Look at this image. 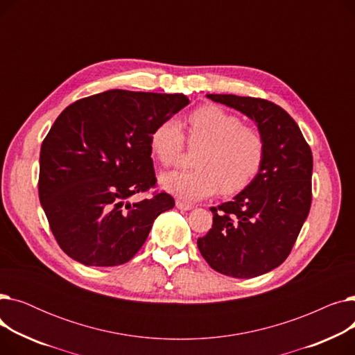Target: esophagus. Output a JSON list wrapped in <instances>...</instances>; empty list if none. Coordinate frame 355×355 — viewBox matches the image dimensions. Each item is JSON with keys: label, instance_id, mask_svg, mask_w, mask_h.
<instances>
[{"label": "esophagus", "instance_id": "obj_1", "mask_svg": "<svg viewBox=\"0 0 355 355\" xmlns=\"http://www.w3.org/2000/svg\"><path fill=\"white\" fill-rule=\"evenodd\" d=\"M175 206H177V209H180V210H185V211H189V210H191V209L194 207L191 202L182 201V200H177V201H175Z\"/></svg>", "mask_w": 355, "mask_h": 355}]
</instances>
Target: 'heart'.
I'll use <instances>...</instances> for the list:
<instances>
[{
    "mask_svg": "<svg viewBox=\"0 0 355 355\" xmlns=\"http://www.w3.org/2000/svg\"><path fill=\"white\" fill-rule=\"evenodd\" d=\"M189 144L200 148L193 170L161 177L162 189L185 201L202 200L216 193L234 194L246 189L262 166L265 138L256 126L216 105L201 106L189 118ZM149 146L164 166L175 165L187 138L181 123L165 119L154 128Z\"/></svg>",
    "mask_w": 355,
    "mask_h": 355,
    "instance_id": "heart-1",
    "label": "heart"
}]
</instances>
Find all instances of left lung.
Returning a JSON list of instances; mask_svg holds the SVG:
<instances>
[{
	"mask_svg": "<svg viewBox=\"0 0 355 355\" xmlns=\"http://www.w3.org/2000/svg\"><path fill=\"white\" fill-rule=\"evenodd\" d=\"M256 122L265 138L257 175L232 201L211 207L213 226L197 246L218 273L256 277L285 262L312 201V153L300 126L266 99L207 95Z\"/></svg>",
	"mask_w": 355,
	"mask_h": 355,
	"instance_id": "obj_1",
	"label": "left lung"
}]
</instances>
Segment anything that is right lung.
Segmentation results:
<instances>
[{
	"label": "right lung",
	"mask_w": 355,
	"mask_h": 355,
	"mask_svg": "<svg viewBox=\"0 0 355 355\" xmlns=\"http://www.w3.org/2000/svg\"><path fill=\"white\" fill-rule=\"evenodd\" d=\"M182 93L106 90L69 105L42 144L39 197L62 250L86 266H118L174 207L157 185L149 137L189 105Z\"/></svg>",
	"instance_id": "right-lung-1"
}]
</instances>
